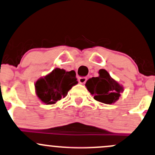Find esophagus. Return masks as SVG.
<instances>
[{
  "label": "esophagus",
  "mask_w": 155,
  "mask_h": 155,
  "mask_svg": "<svg viewBox=\"0 0 155 155\" xmlns=\"http://www.w3.org/2000/svg\"><path fill=\"white\" fill-rule=\"evenodd\" d=\"M87 77H79L78 80H79V82L80 84H84L86 82V81H87Z\"/></svg>",
  "instance_id": "obj_1"
}]
</instances>
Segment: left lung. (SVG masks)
Instances as JSON below:
<instances>
[{"label":"left lung","instance_id":"obj_1","mask_svg":"<svg viewBox=\"0 0 155 155\" xmlns=\"http://www.w3.org/2000/svg\"><path fill=\"white\" fill-rule=\"evenodd\" d=\"M99 74L98 77H92L86 82V87L98 102L114 103L120 98L123 87L112 79L105 69L99 70Z\"/></svg>","mask_w":155,"mask_h":155}]
</instances>
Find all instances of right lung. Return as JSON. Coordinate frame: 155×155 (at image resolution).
I'll return each instance as SVG.
<instances>
[{
	"label": "right lung",
	"instance_id": "obj_1",
	"mask_svg": "<svg viewBox=\"0 0 155 155\" xmlns=\"http://www.w3.org/2000/svg\"><path fill=\"white\" fill-rule=\"evenodd\" d=\"M77 83L74 71L56 68L35 82V93L42 102L52 105L64 98L68 91Z\"/></svg>",
	"mask_w": 155,
	"mask_h": 155
}]
</instances>
